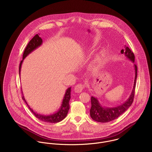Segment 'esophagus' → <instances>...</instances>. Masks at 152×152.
<instances>
[{"label": "esophagus", "mask_w": 152, "mask_h": 152, "mask_svg": "<svg viewBox=\"0 0 152 152\" xmlns=\"http://www.w3.org/2000/svg\"><path fill=\"white\" fill-rule=\"evenodd\" d=\"M84 88H85V86L84 84H78L75 87L74 91H75V92H76L77 93H80L82 92V91L84 90Z\"/></svg>", "instance_id": "obj_1"}]
</instances>
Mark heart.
<instances>
[{
	"label": "heart",
	"instance_id": "heart-1",
	"mask_svg": "<svg viewBox=\"0 0 152 152\" xmlns=\"http://www.w3.org/2000/svg\"><path fill=\"white\" fill-rule=\"evenodd\" d=\"M101 58L100 56H97L91 64V68L93 70H97L100 67L101 64Z\"/></svg>",
	"mask_w": 152,
	"mask_h": 152
}]
</instances>
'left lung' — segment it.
I'll return each instance as SVG.
<instances>
[{"mask_svg": "<svg viewBox=\"0 0 152 152\" xmlns=\"http://www.w3.org/2000/svg\"><path fill=\"white\" fill-rule=\"evenodd\" d=\"M121 53H124L126 57H127L133 62H134V55L133 52L130 50V48L126 45L124 46V50H121ZM134 65L135 69V78L134 82V86L127 100L125 101L123 104L114 107H103L101 106L100 103L98 101L97 98L94 97H91V107L90 109V116L93 120L96 121L100 123H107L113 121L120 115H121L124 111H126L132 105L134 97L135 87H136V81L137 75V66L136 65Z\"/></svg>", "mask_w": 152, "mask_h": 152, "instance_id": "obj_1", "label": "left lung"}]
</instances>
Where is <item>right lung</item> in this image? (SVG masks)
<instances>
[{"label": "right lung", "mask_w": 152, "mask_h": 152, "mask_svg": "<svg viewBox=\"0 0 152 152\" xmlns=\"http://www.w3.org/2000/svg\"><path fill=\"white\" fill-rule=\"evenodd\" d=\"M42 43V39H41V38L39 37L38 34L35 35L34 37V38L28 44L25 51L23 52V60L31 52L34 51L35 49H37L39 46H41ZM23 60L20 61V65H19V74H20L21 65H22V63L23 62ZM71 87L68 88L66 90V91L65 92V96L64 97L63 100L62 102L61 106L60 108L59 109V110L56 113L51 114V115H42V114H38V113H35L34 111H33V110L32 108H31L29 105H28V104H27V102L25 100L23 96L22 97V100H24L25 103L27 104V105H28V108H29V110H31V111H32V113L34 114V115L37 118H38L39 120H40L42 121H44V122L55 123H58V122L62 121L64 118H65V117L66 116V115L68 114V110L69 109V101L70 99H71V96H71Z\"/></svg>", "instance_id": "obj_1"}]
</instances>
